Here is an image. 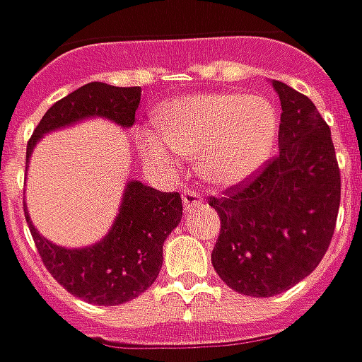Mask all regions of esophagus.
<instances>
[{
	"label": "esophagus",
	"mask_w": 362,
	"mask_h": 362,
	"mask_svg": "<svg viewBox=\"0 0 362 362\" xmlns=\"http://www.w3.org/2000/svg\"><path fill=\"white\" fill-rule=\"evenodd\" d=\"M202 203L203 197L197 191H193V189L189 187L183 189V207H185V211H191L193 207H199Z\"/></svg>",
	"instance_id": "34e87169"
}]
</instances>
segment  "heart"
Returning a JSON list of instances; mask_svg holds the SVG:
<instances>
[{
  "instance_id": "1",
  "label": "heart",
  "mask_w": 362,
  "mask_h": 362,
  "mask_svg": "<svg viewBox=\"0 0 362 362\" xmlns=\"http://www.w3.org/2000/svg\"><path fill=\"white\" fill-rule=\"evenodd\" d=\"M160 134L143 132L139 146L157 169H175L177 155L197 159V173L216 187L247 181L266 165L278 139V110L256 94H195L160 108Z\"/></svg>"
}]
</instances>
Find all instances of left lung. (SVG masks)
Listing matches in <instances>:
<instances>
[{
    "label": "left lung",
    "instance_id": "obj_1",
    "mask_svg": "<svg viewBox=\"0 0 362 362\" xmlns=\"http://www.w3.org/2000/svg\"><path fill=\"white\" fill-rule=\"evenodd\" d=\"M280 96V155L247 183L209 197L221 219L211 264L231 290L268 298L298 284L332 240L341 171L330 129L313 100L272 80Z\"/></svg>",
    "mask_w": 362,
    "mask_h": 362
}]
</instances>
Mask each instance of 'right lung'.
I'll list each match as a JSON object with an SVG mask.
<instances>
[{"mask_svg":"<svg viewBox=\"0 0 362 362\" xmlns=\"http://www.w3.org/2000/svg\"><path fill=\"white\" fill-rule=\"evenodd\" d=\"M141 88L90 82L70 92L48 108L28 143L25 160L35 143L52 131L80 120L106 119L122 129L134 124ZM28 167V165H25ZM183 205L179 193H163L141 181H129L112 228L100 242L86 247H62L35 230L25 219L44 266L72 296L98 306H119L143 294L159 276L163 243L179 226Z\"/></svg>","mask_w":362,"mask_h":362,"instance_id":"right-lung-1","label":"right lung"}]
</instances>
